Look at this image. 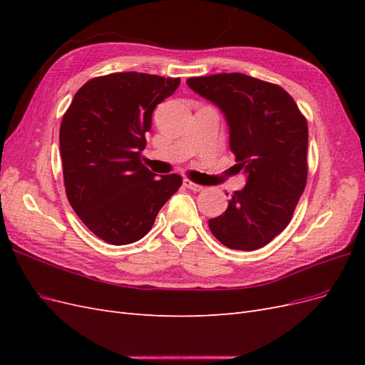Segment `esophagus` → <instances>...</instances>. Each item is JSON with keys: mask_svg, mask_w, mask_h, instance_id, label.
Wrapping results in <instances>:
<instances>
[{"mask_svg": "<svg viewBox=\"0 0 365 365\" xmlns=\"http://www.w3.org/2000/svg\"><path fill=\"white\" fill-rule=\"evenodd\" d=\"M184 187H187V189H190V190H193V192H201L204 187L202 185H200V184H196V182H193V181H190V180H184Z\"/></svg>", "mask_w": 365, "mask_h": 365, "instance_id": "esophagus-1", "label": "esophagus"}]
</instances>
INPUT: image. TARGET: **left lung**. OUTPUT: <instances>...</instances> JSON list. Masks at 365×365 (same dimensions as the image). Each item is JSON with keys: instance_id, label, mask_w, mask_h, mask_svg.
Masks as SVG:
<instances>
[{"instance_id": "left-lung-1", "label": "left lung", "mask_w": 365, "mask_h": 365, "mask_svg": "<svg viewBox=\"0 0 365 365\" xmlns=\"http://www.w3.org/2000/svg\"><path fill=\"white\" fill-rule=\"evenodd\" d=\"M195 93L224 113L236 170L247 184L225 212L208 220L231 250L264 247L291 222L307 180V121L282 86L242 73L187 79Z\"/></svg>"}]
</instances>
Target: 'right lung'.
<instances>
[{
  "label": "right lung",
  "instance_id": "obj_1",
  "mask_svg": "<svg viewBox=\"0 0 365 365\" xmlns=\"http://www.w3.org/2000/svg\"><path fill=\"white\" fill-rule=\"evenodd\" d=\"M180 82L135 71L94 77L62 117L65 193L82 222L108 244L145 237L182 184L176 173L155 178L141 163L153 109Z\"/></svg>",
  "mask_w": 365,
  "mask_h": 365
}]
</instances>
